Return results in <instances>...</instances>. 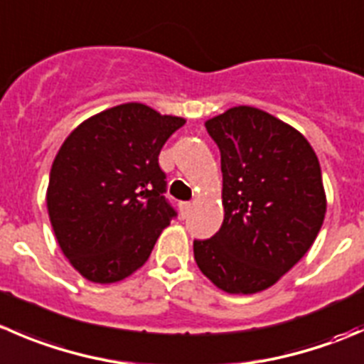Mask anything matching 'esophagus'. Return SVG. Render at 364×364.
Instances as JSON below:
<instances>
[{
	"mask_svg": "<svg viewBox=\"0 0 364 364\" xmlns=\"http://www.w3.org/2000/svg\"><path fill=\"white\" fill-rule=\"evenodd\" d=\"M179 211H181V217H188V213L192 211V203H179Z\"/></svg>",
	"mask_w": 364,
	"mask_h": 364,
	"instance_id": "34e87169",
	"label": "esophagus"
}]
</instances>
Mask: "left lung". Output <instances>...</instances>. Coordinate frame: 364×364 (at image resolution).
Here are the masks:
<instances>
[{"instance_id":"8db88e82","label":"left lung","mask_w":364,"mask_h":364,"mask_svg":"<svg viewBox=\"0 0 364 364\" xmlns=\"http://www.w3.org/2000/svg\"><path fill=\"white\" fill-rule=\"evenodd\" d=\"M220 149L224 222L193 240L204 276L228 294L277 283L315 242L326 217L318 158L295 128L252 107L206 121Z\"/></svg>"}]
</instances>
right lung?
<instances>
[{
	"label": "right lung",
	"mask_w": 364,
	"mask_h": 364,
	"mask_svg": "<svg viewBox=\"0 0 364 364\" xmlns=\"http://www.w3.org/2000/svg\"><path fill=\"white\" fill-rule=\"evenodd\" d=\"M185 119L142 103L108 108L65 139L49 174V220L85 279L117 283L151 256L176 217L158 156Z\"/></svg>",
	"instance_id": "1"
}]
</instances>
